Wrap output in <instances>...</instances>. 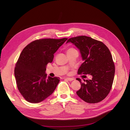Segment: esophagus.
<instances>
[{
  "label": "esophagus",
  "mask_w": 130,
  "mask_h": 130,
  "mask_svg": "<svg viewBox=\"0 0 130 130\" xmlns=\"http://www.w3.org/2000/svg\"><path fill=\"white\" fill-rule=\"evenodd\" d=\"M66 79L69 81H72L74 80L73 78H66Z\"/></svg>",
  "instance_id": "1"
}]
</instances>
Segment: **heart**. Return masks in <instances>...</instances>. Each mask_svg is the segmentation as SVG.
<instances>
[{
	"instance_id": "obj_1",
	"label": "heart",
	"mask_w": 130,
	"mask_h": 130,
	"mask_svg": "<svg viewBox=\"0 0 130 130\" xmlns=\"http://www.w3.org/2000/svg\"><path fill=\"white\" fill-rule=\"evenodd\" d=\"M77 50L75 49V48H69L67 50V53L68 52H73V51H76Z\"/></svg>"
}]
</instances>
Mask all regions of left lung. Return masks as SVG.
Returning a JSON list of instances; mask_svg holds the SVG:
<instances>
[{
	"instance_id": "left-lung-1",
	"label": "left lung",
	"mask_w": 130,
	"mask_h": 130,
	"mask_svg": "<svg viewBox=\"0 0 130 130\" xmlns=\"http://www.w3.org/2000/svg\"><path fill=\"white\" fill-rule=\"evenodd\" d=\"M80 51L84 62L79 67L78 75L91 76V80L77 78L81 88L76 93L85 102L96 103L103 100L112 88L115 75V65L110 52L102 42L86 36L73 37L68 40Z\"/></svg>"
}]
</instances>
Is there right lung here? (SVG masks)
I'll return each mask as SVG.
<instances>
[{
  "mask_svg": "<svg viewBox=\"0 0 130 130\" xmlns=\"http://www.w3.org/2000/svg\"><path fill=\"white\" fill-rule=\"evenodd\" d=\"M67 39L36 40L23 50L15 64L14 75L18 90L28 102H42L56 88L60 78H47L46 67L52 62L54 53Z\"/></svg>",
  "mask_w": 130,
  "mask_h": 130,
  "instance_id": "add662e5",
  "label": "right lung"
}]
</instances>
